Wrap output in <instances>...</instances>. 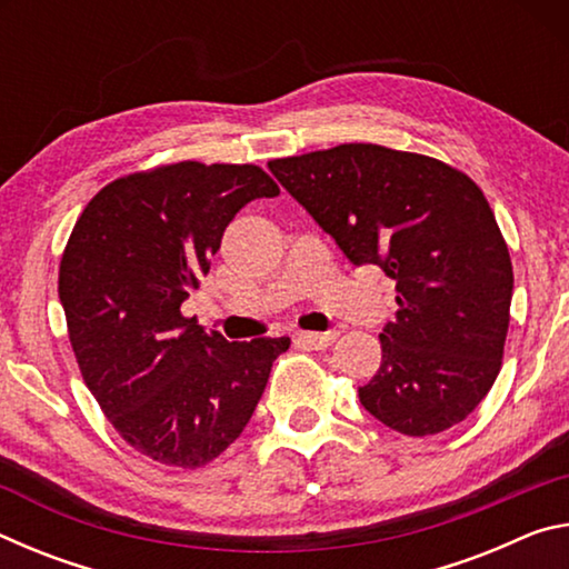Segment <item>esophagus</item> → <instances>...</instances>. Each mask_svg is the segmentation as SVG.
<instances>
[{
	"label": "esophagus",
	"mask_w": 569,
	"mask_h": 569,
	"mask_svg": "<svg viewBox=\"0 0 569 569\" xmlns=\"http://www.w3.org/2000/svg\"><path fill=\"white\" fill-rule=\"evenodd\" d=\"M336 339H339V331H323V333L301 331V333H296V343L308 346V349H329V346Z\"/></svg>",
	"instance_id": "34e87169"
}]
</instances>
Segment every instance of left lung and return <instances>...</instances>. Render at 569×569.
Instances as JSON below:
<instances>
[{
    "label": "left lung",
    "mask_w": 569,
    "mask_h": 569,
    "mask_svg": "<svg viewBox=\"0 0 569 569\" xmlns=\"http://www.w3.org/2000/svg\"><path fill=\"white\" fill-rule=\"evenodd\" d=\"M349 261L397 281V321L361 407L407 437L465 421L502 366L512 261L492 208L435 158L349 142L268 162Z\"/></svg>",
    "instance_id": "left-lung-1"
}]
</instances>
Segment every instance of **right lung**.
Returning a JSON list of instances; mask_svg holds the SVG:
<instances>
[{"label": "right lung", "mask_w": 569, "mask_h": 569, "mask_svg": "<svg viewBox=\"0 0 569 569\" xmlns=\"http://www.w3.org/2000/svg\"><path fill=\"white\" fill-rule=\"evenodd\" d=\"M278 192L256 166L188 160L110 182L74 223L60 301L77 363L118 435L160 465L223 455L291 346L230 343L180 313L238 210Z\"/></svg>", "instance_id": "add662e5"}]
</instances>
